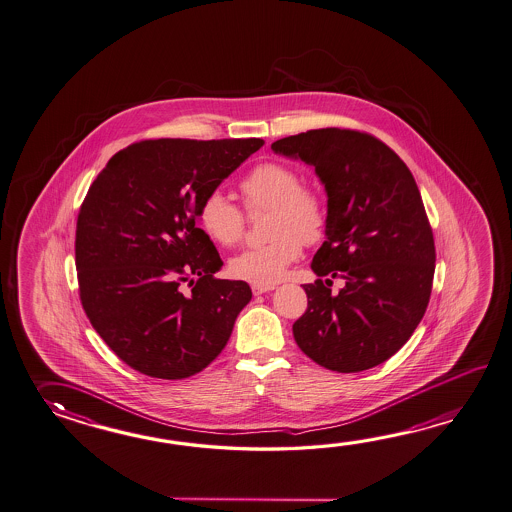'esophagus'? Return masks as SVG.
Here are the masks:
<instances>
[{"label": "esophagus", "mask_w": 512, "mask_h": 512, "mask_svg": "<svg viewBox=\"0 0 512 512\" xmlns=\"http://www.w3.org/2000/svg\"><path fill=\"white\" fill-rule=\"evenodd\" d=\"M273 286H261V284H253L251 292L253 295H262V293L272 292Z\"/></svg>", "instance_id": "1"}]
</instances>
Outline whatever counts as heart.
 I'll return each instance as SVG.
<instances>
[{"label": "heart", "mask_w": 512, "mask_h": 512, "mask_svg": "<svg viewBox=\"0 0 512 512\" xmlns=\"http://www.w3.org/2000/svg\"><path fill=\"white\" fill-rule=\"evenodd\" d=\"M240 191L250 209H270L268 237L235 255L230 273L235 279L272 286L284 279L290 264L303 253L304 244L323 239L326 204L319 191L304 188L297 169L264 162L253 167L240 182ZM200 228L222 246H233L244 237V213L222 191L208 193L199 206Z\"/></svg>", "instance_id": "1"}]
</instances>
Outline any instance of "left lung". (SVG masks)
<instances>
[{
	"instance_id": "obj_1",
	"label": "left lung",
	"mask_w": 512,
	"mask_h": 512,
	"mask_svg": "<svg viewBox=\"0 0 512 512\" xmlns=\"http://www.w3.org/2000/svg\"><path fill=\"white\" fill-rule=\"evenodd\" d=\"M279 155L315 167L328 195L326 240L304 284L308 308L293 323L295 343L317 365L361 372L407 343L427 310L436 248L418 184L376 136L326 127L273 142Z\"/></svg>"
}]
</instances>
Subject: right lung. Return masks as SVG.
Masks as SVG:
<instances>
[{
    "label": "right lung",
    "instance_id": "right-lung-1",
    "mask_svg": "<svg viewBox=\"0 0 512 512\" xmlns=\"http://www.w3.org/2000/svg\"><path fill=\"white\" fill-rule=\"evenodd\" d=\"M262 144L142 140L118 151L87 191L74 242L80 301L105 345L140 374H199L250 303L248 282L215 279L222 261L197 213Z\"/></svg>",
    "mask_w": 512,
    "mask_h": 512
}]
</instances>
